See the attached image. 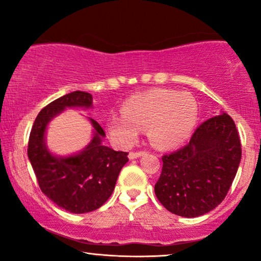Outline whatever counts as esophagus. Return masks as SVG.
Instances as JSON below:
<instances>
[{
    "instance_id": "34e87169",
    "label": "esophagus",
    "mask_w": 261,
    "mask_h": 261,
    "mask_svg": "<svg viewBox=\"0 0 261 261\" xmlns=\"http://www.w3.org/2000/svg\"><path fill=\"white\" fill-rule=\"evenodd\" d=\"M145 151H138V152H130L129 153V159H137V158H139V156H141V155H144L145 154Z\"/></svg>"
}]
</instances>
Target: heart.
<instances>
[{
    "label": "heart",
    "mask_w": 261,
    "mask_h": 261,
    "mask_svg": "<svg viewBox=\"0 0 261 261\" xmlns=\"http://www.w3.org/2000/svg\"><path fill=\"white\" fill-rule=\"evenodd\" d=\"M197 121V106L191 96L169 89H154L130 96L122 114L113 115L108 130L122 146L133 145L139 129L147 128L152 144L162 148L177 147L190 138Z\"/></svg>",
    "instance_id": "b5f03b06"
}]
</instances>
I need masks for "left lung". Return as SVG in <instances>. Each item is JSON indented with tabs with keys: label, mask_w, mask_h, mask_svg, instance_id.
I'll list each match as a JSON object with an SVG mask.
<instances>
[{
	"label": "left lung",
	"mask_w": 261,
	"mask_h": 261,
	"mask_svg": "<svg viewBox=\"0 0 261 261\" xmlns=\"http://www.w3.org/2000/svg\"><path fill=\"white\" fill-rule=\"evenodd\" d=\"M240 160L241 142L233 119L226 113L210 117L187 146L163 156L156 198L176 215H204L227 196Z\"/></svg>",
	"instance_id": "8db88e82"
}]
</instances>
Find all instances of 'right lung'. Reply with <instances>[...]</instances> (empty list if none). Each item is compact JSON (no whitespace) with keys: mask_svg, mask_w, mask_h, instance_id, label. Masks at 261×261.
Here are the masks:
<instances>
[{"mask_svg":"<svg viewBox=\"0 0 261 261\" xmlns=\"http://www.w3.org/2000/svg\"><path fill=\"white\" fill-rule=\"evenodd\" d=\"M92 96L73 91L55 99L38 114L28 141V159L37 176L42 194L66 212L90 213L105 204L113 194L117 177L128 153L102 144L105 130L95 120L94 137L83 151L73 155L52 154L46 146L45 133L53 117L66 108H91Z\"/></svg>","mask_w":261,"mask_h":261,"instance_id":"right-lung-1","label":"right lung"}]
</instances>
